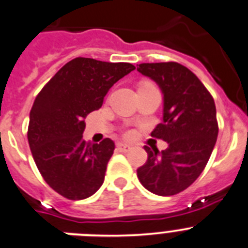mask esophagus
I'll return each mask as SVG.
<instances>
[{"mask_svg":"<svg viewBox=\"0 0 248 248\" xmlns=\"http://www.w3.org/2000/svg\"><path fill=\"white\" fill-rule=\"evenodd\" d=\"M118 149L120 151H129L131 149V146L129 144H124V143H119L118 144Z\"/></svg>","mask_w":248,"mask_h":248,"instance_id":"obj_1","label":"esophagus"}]
</instances>
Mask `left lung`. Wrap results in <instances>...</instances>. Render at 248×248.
<instances>
[{
  "mask_svg": "<svg viewBox=\"0 0 248 248\" xmlns=\"http://www.w3.org/2000/svg\"><path fill=\"white\" fill-rule=\"evenodd\" d=\"M138 72L163 92V123L151 137L168 143L163 151L144 146L148 160L137 170L138 179L153 194L171 196L187 189L211 156L218 134L216 107L201 80L180 63H141Z\"/></svg>",
  "mask_w": 248,
  "mask_h": 248,
  "instance_id": "left-lung-1",
  "label": "left lung"
}]
</instances>
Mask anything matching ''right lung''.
<instances>
[{"instance_id":"obj_1","label":"right lung","mask_w":248,"mask_h":248,"mask_svg":"<svg viewBox=\"0 0 248 248\" xmlns=\"http://www.w3.org/2000/svg\"><path fill=\"white\" fill-rule=\"evenodd\" d=\"M130 63L72 59L39 92L30 113L28 144L46 183L69 200L99 190L115 144L83 139L85 117L102 107L109 89L134 71Z\"/></svg>"}]
</instances>
